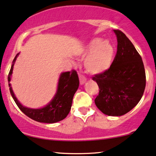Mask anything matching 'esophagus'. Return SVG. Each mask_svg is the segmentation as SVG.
I'll return each mask as SVG.
<instances>
[{"label": "esophagus", "instance_id": "34e87169", "mask_svg": "<svg viewBox=\"0 0 156 156\" xmlns=\"http://www.w3.org/2000/svg\"><path fill=\"white\" fill-rule=\"evenodd\" d=\"M79 77H80V84H84L86 82V78L84 77V76L82 74H79Z\"/></svg>", "mask_w": 156, "mask_h": 156}]
</instances>
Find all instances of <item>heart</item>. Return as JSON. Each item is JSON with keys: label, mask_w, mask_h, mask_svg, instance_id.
<instances>
[{"label": "heart", "mask_w": 156, "mask_h": 156, "mask_svg": "<svg viewBox=\"0 0 156 156\" xmlns=\"http://www.w3.org/2000/svg\"><path fill=\"white\" fill-rule=\"evenodd\" d=\"M84 67L92 74H101L107 72L112 65L114 57V48L110 42L101 38H94L87 43L82 51Z\"/></svg>", "instance_id": "heart-1"}]
</instances>
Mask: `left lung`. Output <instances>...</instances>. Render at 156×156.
Masks as SVG:
<instances>
[{
	"label": "left lung",
	"instance_id": "left-lung-1",
	"mask_svg": "<svg viewBox=\"0 0 156 156\" xmlns=\"http://www.w3.org/2000/svg\"><path fill=\"white\" fill-rule=\"evenodd\" d=\"M117 38V52L111 68L93 80L99 87L95 100L98 108L105 115L120 116L135 107L143 97L146 84L142 58L122 31L113 30Z\"/></svg>",
	"mask_w": 156,
	"mask_h": 156
}]
</instances>
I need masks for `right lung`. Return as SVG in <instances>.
I'll use <instances>...</instances> for the list:
<instances>
[{"mask_svg":"<svg viewBox=\"0 0 156 156\" xmlns=\"http://www.w3.org/2000/svg\"><path fill=\"white\" fill-rule=\"evenodd\" d=\"M19 54V53H17L13 59L8 76L11 95L17 106L26 116L38 122L53 124L64 119L71 110L73 98L80 84L77 73L75 70L61 73L58 82L56 93L53 99L45 106L40 108H30L25 107L21 104L16 98L10 84L13 65Z\"/></svg>","mask_w":156,"mask_h":156,"instance_id":"right-lung-1","label":"right lung"}]
</instances>
